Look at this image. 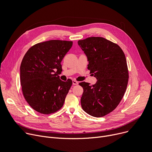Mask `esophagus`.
<instances>
[{
  "label": "esophagus",
  "mask_w": 152,
  "mask_h": 152,
  "mask_svg": "<svg viewBox=\"0 0 152 152\" xmlns=\"http://www.w3.org/2000/svg\"><path fill=\"white\" fill-rule=\"evenodd\" d=\"M78 83H79V82L77 81H76V80H73V85H77Z\"/></svg>",
  "instance_id": "esophagus-1"
}]
</instances>
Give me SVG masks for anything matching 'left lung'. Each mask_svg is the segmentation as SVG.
Instances as JSON below:
<instances>
[{"label": "left lung", "instance_id": "1", "mask_svg": "<svg viewBox=\"0 0 152 152\" xmlns=\"http://www.w3.org/2000/svg\"><path fill=\"white\" fill-rule=\"evenodd\" d=\"M87 56L88 69L98 80L94 85L79 84L84 92L80 99L82 109L94 117H102L117 107L125 94L129 70L121 48L102 37H90L78 41Z\"/></svg>", "mask_w": 152, "mask_h": 152}]
</instances>
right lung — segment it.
Segmentation results:
<instances>
[{
	"label": "right lung",
	"mask_w": 152,
	"mask_h": 152,
	"mask_svg": "<svg viewBox=\"0 0 152 152\" xmlns=\"http://www.w3.org/2000/svg\"><path fill=\"white\" fill-rule=\"evenodd\" d=\"M73 45L72 41L50 40L37 43L26 51L21 62L20 79L23 95L36 112L56 113L63 106L72 86L70 79L61 80V61Z\"/></svg>",
	"instance_id": "1"
}]
</instances>
